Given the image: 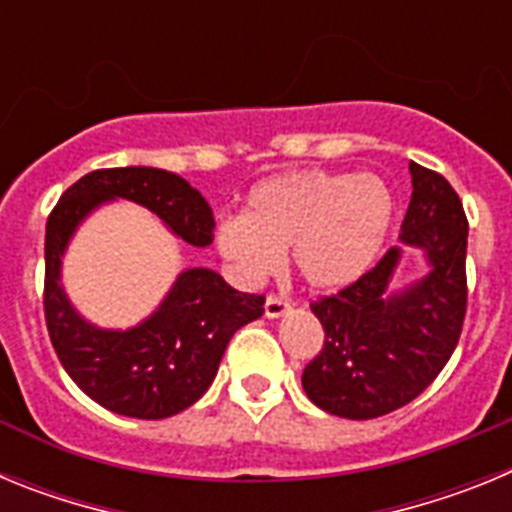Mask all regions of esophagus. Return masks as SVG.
<instances>
[{
    "label": "esophagus",
    "mask_w": 512,
    "mask_h": 512,
    "mask_svg": "<svg viewBox=\"0 0 512 512\" xmlns=\"http://www.w3.org/2000/svg\"><path fill=\"white\" fill-rule=\"evenodd\" d=\"M264 312H266V318L271 320H277V318H284L289 312V302L282 300V297H266V305H264Z\"/></svg>",
    "instance_id": "1"
}]
</instances>
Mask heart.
Here are the masks:
<instances>
[{
	"instance_id": "1",
	"label": "heart",
	"mask_w": 512,
	"mask_h": 512,
	"mask_svg": "<svg viewBox=\"0 0 512 512\" xmlns=\"http://www.w3.org/2000/svg\"><path fill=\"white\" fill-rule=\"evenodd\" d=\"M395 210V192L377 174L292 171L256 184L241 217L215 228V248L246 284L274 274L289 248L302 284L338 292L377 264Z\"/></svg>"
}]
</instances>
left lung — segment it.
<instances>
[{
    "label": "left lung",
    "instance_id": "1",
    "mask_svg": "<svg viewBox=\"0 0 512 512\" xmlns=\"http://www.w3.org/2000/svg\"><path fill=\"white\" fill-rule=\"evenodd\" d=\"M413 197L387 251L359 282L312 305L325 343L302 372L320 410L369 420L408 405L438 377L459 343L467 312V215L459 194L436 171L410 161ZM418 250L423 278L391 287L404 251Z\"/></svg>",
    "mask_w": 512,
    "mask_h": 512
}]
</instances>
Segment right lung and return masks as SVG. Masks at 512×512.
<instances>
[{"instance_id":"add662e5","label":"right lung","mask_w":512,"mask_h":512,"mask_svg":"<svg viewBox=\"0 0 512 512\" xmlns=\"http://www.w3.org/2000/svg\"><path fill=\"white\" fill-rule=\"evenodd\" d=\"M115 200L148 210L189 246L212 243L210 202L182 176L151 166L81 176L45 225V323L63 369L94 402L125 418H171L205 395L235 330L264 315V297L238 292L217 271L192 266L140 323L94 325L66 295L63 256L79 225Z\"/></svg>"}]
</instances>
